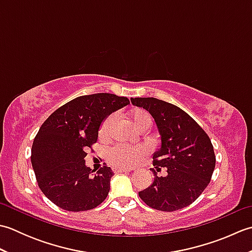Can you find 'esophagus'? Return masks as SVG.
<instances>
[{
  "mask_svg": "<svg viewBox=\"0 0 252 252\" xmlns=\"http://www.w3.org/2000/svg\"><path fill=\"white\" fill-rule=\"evenodd\" d=\"M112 171H114L115 173H123V172H130L129 169H123V168H117L114 167L112 168Z\"/></svg>",
  "mask_w": 252,
  "mask_h": 252,
  "instance_id": "34e87169",
  "label": "esophagus"
}]
</instances>
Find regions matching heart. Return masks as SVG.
Listing matches in <instances>:
<instances>
[{"mask_svg": "<svg viewBox=\"0 0 252 252\" xmlns=\"http://www.w3.org/2000/svg\"><path fill=\"white\" fill-rule=\"evenodd\" d=\"M129 120L132 126L138 131H145L151 126L153 122L152 116L146 110L135 109L129 115ZM116 122V115L111 114L107 116L101 121L98 127V136L100 140H107L114 130ZM148 148L146 146H126L116 145L110 148L106 155L107 161L114 167L119 168H131L137 164L141 160L147 156Z\"/></svg>", "mask_w": 252, "mask_h": 252, "instance_id": "b5f03b06", "label": "heart"}]
</instances>
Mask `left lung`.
I'll return each mask as SVG.
<instances>
[{
  "label": "left lung",
  "instance_id": "left-lung-1",
  "mask_svg": "<svg viewBox=\"0 0 252 252\" xmlns=\"http://www.w3.org/2000/svg\"><path fill=\"white\" fill-rule=\"evenodd\" d=\"M149 111L161 135L154 154V183L138 192L148 207L172 212L189 206L210 183L216 167L212 143L202 127L180 107L155 97L131 98ZM163 167L167 174L158 177Z\"/></svg>",
  "mask_w": 252,
  "mask_h": 252
}]
</instances>
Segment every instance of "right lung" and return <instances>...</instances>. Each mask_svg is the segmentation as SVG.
Returning <instances> with one entry per match:
<instances>
[{
  "label": "right lung",
  "instance_id": "1",
  "mask_svg": "<svg viewBox=\"0 0 252 252\" xmlns=\"http://www.w3.org/2000/svg\"><path fill=\"white\" fill-rule=\"evenodd\" d=\"M130 104L115 94L83 95L56 109L41 126L31 149L37 185L49 199L67 211H87L103 202L110 189L111 169L97 172L85 165L101 121Z\"/></svg>",
  "mask_w": 252,
  "mask_h": 252
}]
</instances>
